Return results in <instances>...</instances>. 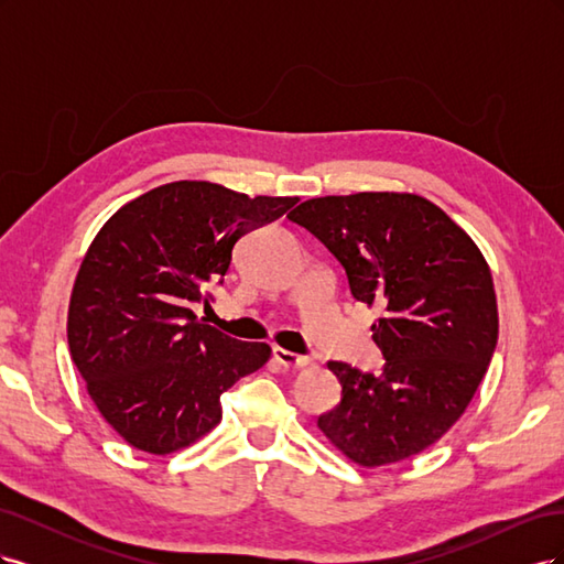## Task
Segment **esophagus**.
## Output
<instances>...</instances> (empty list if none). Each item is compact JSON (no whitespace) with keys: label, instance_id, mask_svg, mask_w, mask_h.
I'll use <instances>...</instances> for the list:
<instances>
[{"label":"esophagus","instance_id":"1","mask_svg":"<svg viewBox=\"0 0 564 564\" xmlns=\"http://www.w3.org/2000/svg\"><path fill=\"white\" fill-rule=\"evenodd\" d=\"M272 357H275V362L282 365L284 369H303L311 365V357L305 355H296L292 350H284V348H272Z\"/></svg>","mask_w":564,"mask_h":564}]
</instances>
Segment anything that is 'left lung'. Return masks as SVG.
I'll return each instance as SVG.
<instances>
[{
  "label": "left lung",
  "mask_w": 564,
  "mask_h": 564,
  "mask_svg": "<svg viewBox=\"0 0 564 564\" xmlns=\"http://www.w3.org/2000/svg\"><path fill=\"white\" fill-rule=\"evenodd\" d=\"M289 220L336 256L357 301L383 308L371 324L383 371L329 362L340 402L317 429L365 468L435 445L466 412L497 348V294L482 251L412 193L305 199Z\"/></svg>",
  "instance_id": "left-lung-1"
}]
</instances>
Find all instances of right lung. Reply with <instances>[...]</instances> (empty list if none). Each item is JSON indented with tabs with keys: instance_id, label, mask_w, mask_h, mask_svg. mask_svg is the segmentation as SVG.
Wrapping results in <instances>:
<instances>
[{
	"instance_id": "right-lung-1",
	"label": "right lung",
	"mask_w": 564,
	"mask_h": 564,
	"mask_svg": "<svg viewBox=\"0 0 564 564\" xmlns=\"http://www.w3.org/2000/svg\"><path fill=\"white\" fill-rule=\"evenodd\" d=\"M299 197H249L209 181H176L117 209L98 230L67 308L73 362L115 433L155 456L195 445L220 423V395L270 360L193 303L224 284L232 247Z\"/></svg>"
}]
</instances>
